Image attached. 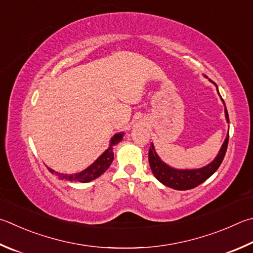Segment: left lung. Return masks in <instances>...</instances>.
I'll use <instances>...</instances> for the list:
<instances>
[{
  "label": "left lung",
  "instance_id": "left-lung-1",
  "mask_svg": "<svg viewBox=\"0 0 253 253\" xmlns=\"http://www.w3.org/2000/svg\"><path fill=\"white\" fill-rule=\"evenodd\" d=\"M224 107H226V105H224ZM224 113H226L227 122L229 123V115L227 112V108H224ZM228 141L229 135L227 136L221 149H220L218 156L215 157L213 162L209 164L208 166L200 169H195V170H178V169H173L167 166L166 164L160 160L157 154L155 153L154 146L151 145L148 153L150 168L151 170H153L155 177L157 178L160 182L164 183L165 186L173 188V189L177 190L192 189V188L199 186L200 183L206 181L210 176H212L215 170L219 168L224 158V155H226V151L228 148Z\"/></svg>",
  "mask_w": 253,
  "mask_h": 253
}]
</instances>
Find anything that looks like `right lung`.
Returning a JSON list of instances; mask_svg holds the SVG:
<instances>
[{"instance_id": "obj_1", "label": "right lung", "mask_w": 253, "mask_h": 253, "mask_svg": "<svg viewBox=\"0 0 253 253\" xmlns=\"http://www.w3.org/2000/svg\"><path fill=\"white\" fill-rule=\"evenodd\" d=\"M122 138H123V134L115 135L112 138L109 148L105 151V153L100 156V157L96 160L93 165H90L88 168H86L85 170H83L79 173L63 174V173H58L56 171L52 170L50 168H48V170L52 173L56 174V176H58L61 179H67V180H70V181L87 182V181L94 180V179L99 177L100 174H103L105 171L107 170V168L111 166V164L114 159V153H113L114 147L113 146L118 144V142L122 140Z\"/></svg>"}]
</instances>
